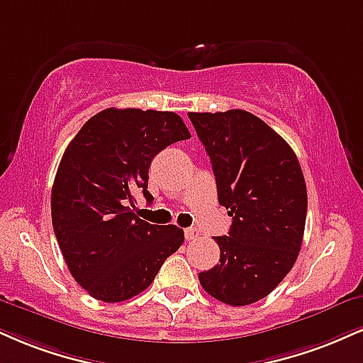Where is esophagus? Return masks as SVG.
I'll use <instances>...</instances> for the list:
<instances>
[{
    "mask_svg": "<svg viewBox=\"0 0 363 363\" xmlns=\"http://www.w3.org/2000/svg\"><path fill=\"white\" fill-rule=\"evenodd\" d=\"M199 230H196V228H186L184 230V237H186V240L187 242H191V240H196V238H199Z\"/></svg>",
    "mask_w": 363,
    "mask_h": 363,
    "instance_id": "obj_1",
    "label": "esophagus"
}]
</instances>
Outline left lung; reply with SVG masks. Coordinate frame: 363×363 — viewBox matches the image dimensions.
<instances>
[{
    "instance_id": "1",
    "label": "left lung",
    "mask_w": 363,
    "mask_h": 363,
    "mask_svg": "<svg viewBox=\"0 0 363 363\" xmlns=\"http://www.w3.org/2000/svg\"><path fill=\"white\" fill-rule=\"evenodd\" d=\"M211 159L218 201L233 216L215 237L220 264L199 272L209 296L247 306L269 296L298 259L308 194L294 150L252 113H187Z\"/></svg>"
}]
</instances>
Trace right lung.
Returning <instances> with one entry per match:
<instances>
[{
    "label": "right lung",
    "mask_w": 363,
    "mask_h": 363,
    "mask_svg": "<svg viewBox=\"0 0 363 363\" xmlns=\"http://www.w3.org/2000/svg\"><path fill=\"white\" fill-rule=\"evenodd\" d=\"M191 138L172 111L108 108L65 148L52 186V225L69 272L94 299L120 303L145 291L184 242L176 225H150L133 211L147 203L148 167L165 147Z\"/></svg>",
    "instance_id": "right-lung-1"
}]
</instances>
